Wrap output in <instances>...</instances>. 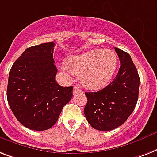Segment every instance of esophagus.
Here are the masks:
<instances>
[{"label":"esophagus","mask_w":157,"mask_h":157,"mask_svg":"<svg viewBox=\"0 0 157 157\" xmlns=\"http://www.w3.org/2000/svg\"><path fill=\"white\" fill-rule=\"evenodd\" d=\"M78 92H82L81 89H79V87L75 86L73 89V94H76V93H78Z\"/></svg>","instance_id":"obj_1"}]
</instances>
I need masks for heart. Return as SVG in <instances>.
Segmentation results:
<instances>
[{
	"label": "heart",
	"mask_w": 157,
	"mask_h": 157,
	"mask_svg": "<svg viewBox=\"0 0 157 157\" xmlns=\"http://www.w3.org/2000/svg\"><path fill=\"white\" fill-rule=\"evenodd\" d=\"M118 57L109 49H93L70 57L67 64L61 67L64 73L80 75L84 86L98 90L106 86L115 72Z\"/></svg>",
	"instance_id": "b5f03b06"
}]
</instances>
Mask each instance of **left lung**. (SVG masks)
Segmentation results:
<instances>
[{
    "label": "left lung",
    "instance_id": "8db88e82",
    "mask_svg": "<svg viewBox=\"0 0 157 157\" xmlns=\"http://www.w3.org/2000/svg\"><path fill=\"white\" fill-rule=\"evenodd\" d=\"M120 67L113 81L96 92H86L87 104L84 113L90 125L100 131H110L121 126L137 105L140 78L130 55L114 48Z\"/></svg>",
    "mask_w": 157,
    "mask_h": 157
}]
</instances>
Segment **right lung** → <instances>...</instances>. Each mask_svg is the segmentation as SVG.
I'll return each mask as SVG.
<instances>
[{
	"instance_id": "right-lung-1",
	"label": "right lung",
	"mask_w": 157,
	"mask_h": 157,
	"mask_svg": "<svg viewBox=\"0 0 157 157\" xmlns=\"http://www.w3.org/2000/svg\"><path fill=\"white\" fill-rule=\"evenodd\" d=\"M54 46L50 42L29 47L10 71L6 94L10 108L18 121L31 130L52 128L72 97L73 87L61 86L55 80Z\"/></svg>"
}]
</instances>
